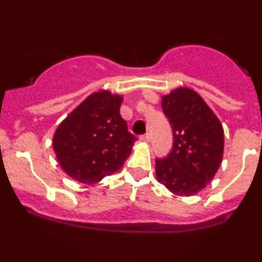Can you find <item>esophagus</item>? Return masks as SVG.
Here are the masks:
<instances>
[{
	"label": "esophagus",
	"mask_w": 262,
	"mask_h": 262,
	"mask_svg": "<svg viewBox=\"0 0 262 262\" xmlns=\"http://www.w3.org/2000/svg\"><path fill=\"white\" fill-rule=\"evenodd\" d=\"M139 140L143 141V143H149V141H150V134L146 133V134L141 135V137L139 138Z\"/></svg>",
	"instance_id": "1"
}]
</instances>
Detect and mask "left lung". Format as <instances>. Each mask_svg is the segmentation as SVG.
<instances>
[{
    "instance_id": "obj_1",
    "label": "left lung",
    "mask_w": 262,
    "mask_h": 262,
    "mask_svg": "<svg viewBox=\"0 0 262 262\" xmlns=\"http://www.w3.org/2000/svg\"><path fill=\"white\" fill-rule=\"evenodd\" d=\"M161 107L175 140L169 156L155 161L156 180L176 196H194L212 181L223 160V125L189 87L162 96Z\"/></svg>"
}]
</instances>
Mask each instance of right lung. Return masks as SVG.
I'll use <instances>...</instances> for the list:
<instances>
[{
    "label": "right lung",
    "mask_w": 262,
    "mask_h": 262,
    "mask_svg": "<svg viewBox=\"0 0 262 262\" xmlns=\"http://www.w3.org/2000/svg\"><path fill=\"white\" fill-rule=\"evenodd\" d=\"M122 102V95L98 90L58 125L53 149L66 175L93 185L122 169L137 141L119 112Z\"/></svg>",
    "instance_id": "obj_1"
}]
</instances>
